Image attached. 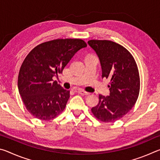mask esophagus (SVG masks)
Returning a JSON list of instances; mask_svg holds the SVG:
<instances>
[{"mask_svg":"<svg viewBox=\"0 0 160 160\" xmlns=\"http://www.w3.org/2000/svg\"><path fill=\"white\" fill-rule=\"evenodd\" d=\"M78 92L79 93V94H83V95H88V94H90L89 92H85V90H78Z\"/></svg>","mask_w":160,"mask_h":160,"instance_id":"esophagus-1","label":"esophagus"}]
</instances>
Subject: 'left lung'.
Segmentation results:
<instances>
[{"label":"left lung","mask_w":160,"mask_h":160,"mask_svg":"<svg viewBox=\"0 0 160 160\" xmlns=\"http://www.w3.org/2000/svg\"><path fill=\"white\" fill-rule=\"evenodd\" d=\"M102 67V78L110 79L109 96L99 94V103L92 112L102 122H114L130 112L140 92V76L131 53L122 46L109 40H90Z\"/></svg>","instance_id":"8db88e82"}]
</instances>
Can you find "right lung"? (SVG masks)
I'll list each match as a JSON object with an SVG mask.
<instances>
[{"label":"right lung","instance_id":"1","mask_svg":"<svg viewBox=\"0 0 160 160\" xmlns=\"http://www.w3.org/2000/svg\"><path fill=\"white\" fill-rule=\"evenodd\" d=\"M87 47L79 39H58L34 47L24 60L18 75V90L26 109L34 117L49 121L66 108L70 91L53 77L62 73L75 53Z\"/></svg>","mask_w":160,"mask_h":160}]
</instances>
